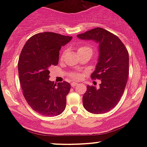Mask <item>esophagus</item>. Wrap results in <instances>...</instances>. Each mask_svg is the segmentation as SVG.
Masks as SVG:
<instances>
[{"label": "esophagus", "instance_id": "1", "mask_svg": "<svg viewBox=\"0 0 147 147\" xmlns=\"http://www.w3.org/2000/svg\"><path fill=\"white\" fill-rule=\"evenodd\" d=\"M77 85H78V83H75V82H72V83L71 84V86L72 87H75Z\"/></svg>", "mask_w": 147, "mask_h": 147}]
</instances>
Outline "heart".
<instances>
[{
    "mask_svg": "<svg viewBox=\"0 0 147 147\" xmlns=\"http://www.w3.org/2000/svg\"><path fill=\"white\" fill-rule=\"evenodd\" d=\"M92 50V48H91L90 45H82V46L79 47L78 50H77V51H78V53H79V52L85 51V50ZM69 76H70V78H72V79L79 80V79H82L83 75H82V73H81V72H70V73L69 74Z\"/></svg>",
    "mask_w": 147,
    "mask_h": 147,
    "instance_id": "heart-1",
    "label": "heart"
}]
</instances>
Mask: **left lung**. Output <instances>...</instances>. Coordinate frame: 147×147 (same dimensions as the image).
Instances as JSON below:
<instances>
[{
    "label": "left lung",
    "mask_w": 147,
    "mask_h": 147,
    "mask_svg": "<svg viewBox=\"0 0 147 147\" xmlns=\"http://www.w3.org/2000/svg\"><path fill=\"white\" fill-rule=\"evenodd\" d=\"M77 37L99 44L98 62L91 78L101 79V84L97 88L88 85L83 105L91 113H104L117 105L124 93L129 77V52L116 35L103 28H94Z\"/></svg>",
    "instance_id": "obj_1"
}]
</instances>
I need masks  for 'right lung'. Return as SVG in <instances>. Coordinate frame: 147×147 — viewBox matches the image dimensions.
I'll use <instances>...</instances> for the list:
<instances>
[{"mask_svg": "<svg viewBox=\"0 0 147 147\" xmlns=\"http://www.w3.org/2000/svg\"><path fill=\"white\" fill-rule=\"evenodd\" d=\"M72 38L50 32L38 33L30 37L21 52L18 70L23 94L30 107L42 115H59L65 109L70 84L50 81L49 70L58 64L61 48Z\"/></svg>", "mask_w": 147, "mask_h": 147, "instance_id": "1", "label": "right lung"}]
</instances>
